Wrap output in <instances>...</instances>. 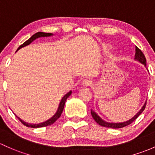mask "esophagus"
<instances>
[{
    "instance_id": "esophagus-1",
    "label": "esophagus",
    "mask_w": 155,
    "mask_h": 155,
    "mask_svg": "<svg viewBox=\"0 0 155 155\" xmlns=\"http://www.w3.org/2000/svg\"><path fill=\"white\" fill-rule=\"evenodd\" d=\"M92 84V81H90L89 79H84V81H82V85L83 87H89V86Z\"/></svg>"
}]
</instances>
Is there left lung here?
Instances as JSON below:
<instances>
[{
    "label": "left lung",
    "mask_w": 155,
    "mask_h": 155,
    "mask_svg": "<svg viewBox=\"0 0 155 155\" xmlns=\"http://www.w3.org/2000/svg\"><path fill=\"white\" fill-rule=\"evenodd\" d=\"M135 51H136V54H135V59H136L137 60H138L139 62H140L141 63L144 64L145 66H146V57H145L144 54H143V52H142V51L140 50L139 48H137V46H136V50ZM146 102L145 103L144 106H143V107H142V109L140 110V112L137 113V114L135 115L132 119H130V120L127 121V122H121V123H109V122H105V121L102 120L101 118H100L96 113L94 112V111H92V110H91V114H92V118L95 119V121L98 124V125L103 126V127H111V128H121V127H125V126L130 125V124H131L134 121L136 120L137 117H138V116L143 112V110H144L145 108H146Z\"/></svg>",
    "instance_id": "1"
}]
</instances>
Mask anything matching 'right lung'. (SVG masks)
I'll return each mask as SVG.
<instances>
[{"mask_svg":"<svg viewBox=\"0 0 155 155\" xmlns=\"http://www.w3.org/2000/svg\"><path fill=\"white\" fill-rule=\"evenodd\" d=\"M52 33H43V32H38V33H35L34 35H33V36H31V37L28 40H27L26 42H25L23 43V44L21 45H20L18 47V50H19L20 48H21L25 47V46L26 45H28L30 44L32 42H33V40H35L36 39H37V38L39 37H45V36H51ZM17 50V51H18ZM71 94V91H70V92H68V93L66 94V95H64V97H63V98H62L61 101H60V105H59V107H58V110H57V113H55V115L53 116L52 118H51L50 119H48V121H46V122H42V123H40V124H30V123H27V122H24V121H22L21 119H20V118L18 117V116H16L17 118L19 119V121H20L21 122L22 124H23L24 125L27 126V127H33V128H36V127H46V126H48V125H52V124L54 123V122H56V121L57 120V119H59V118L60 117V116H61L62 113H63V108H64V106H65V103H66V101L67 98H68V97L70 96V95Z\"/></svg>","mask_w":155,"mask_h":155,"instance_id":"obj_1","label":"right lung"}]
</instances>
